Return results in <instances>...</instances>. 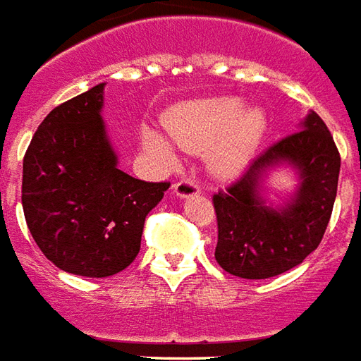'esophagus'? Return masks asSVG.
<instances>
[{
	"mask_svg": "<svg viewBox=\"0 0 361 361\" xmlns=\"http://www.w3.org/2000/svg\"><path fill=\"white\" fill-rule=\"evenodd\" d=\"M173 190L178 198H188V196H194V194H200V186L192 178H180L178 183H175Z\"/></svg>",
	"mask_w": 361,
	"mask_h": 361,
	"instance_id": "1",
	"label": "esophagus"
}]
</instances>
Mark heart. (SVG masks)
Returning a JSON list of instances; mask_svg holds the SVG:
<instances>
[{
    "label": "heart",
    "mask_w": 361,
    "mask_h": 361,
    "mask_svg": "<svg viewBox=\"0 0 361 361\" xmlns=\"http://www.w3.org/2000/svg\"><path fill=\"white\" fill-rule=\"evenodd\" d=\"M169 140L185 152L209 149V165L217 175L235 176L249 167L267 137L268 118L260 109H245L239 97H212L183 103L165 120ZM142 140L147 152L173 163L175 152L167 140L144 128Z\"/></svg>",
    "instance_id": "1"
}]
</instances>
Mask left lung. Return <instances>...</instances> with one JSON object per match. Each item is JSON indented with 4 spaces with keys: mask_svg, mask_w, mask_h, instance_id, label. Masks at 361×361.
Wrapping results in <instances>:
<instances>
[{
    "mask_svg": "<svg viewBox=\"0 0 361 361\" xmlns=\"http://www.w3.org/2000/svg\"><path fill=\"white\" fill-rule=\"evenodd\" d=\"M288 162L300 173L296 196L282 209L264 206L262 178ZM340 153L317 112L298 132L270 145L226 190L214 194L217 216L216 260L226 272L264 280L301 264L323 241L336 198Z\"/></svg>",
    "mask_w": 361,
    "mask_h": 361,
    "instance_id": "8db88e82",
    "label": "left lung"
}]
</instances>
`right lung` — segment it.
Wrapping results in <instances>:
<instances>
[{
    "instance_id": "obj_1",
    "label": "right lung",
    "mask_w": 361,
    "mask_h": 361,
    "mask_svg": "<svg viewBox=\"0 0 361 361\" xmlns=\"http://www.w3.org/2000/svg\"><path fill=\"white\" fill-rule=\"evenodd\" d=\"M104 83L56 106L23 159V212L38 249L70 274L106 278L140 252L145 216L171 183L118 169L104 130Z\"/></svg>"
}]
</instances>
